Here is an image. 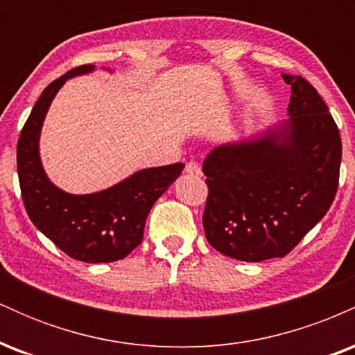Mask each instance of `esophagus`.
<instances>
[{
  "label": "esophagus",
  "mask_w": 355,
  "mask_h": 355,
  "mask_svg": "<svg viewBox=\"0 0 355 355\" xmlns=\"http://www.w3.org/2000/svg\"><path fill=\"white\" fill-rule=\"evenodd\" d=\"M185 172L190 173V175H195V177H200L202 168H200V165L197 164V162H189V164L185 165Z\"/></svg>",
  "instance_id": "1"
}]
</instances>
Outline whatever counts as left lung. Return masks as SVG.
Wrapping results in <instances>:
<instances>
[{
    "label": "left lung",
    "instance_id": "8db88e82",
    "mask_svg": "<svg viewBox=\"0 0 355 355\" xmlns=\"http://www.w3.org/2000/svg\"><path fill=\"white\" fill-rule=\"evenodd\" d=\"M282 78L292 89L287 120L215 146L202 166L205 237L242 262L287 255L324 218L339 187L342 144L327 105L302 76Z\"/></svg>",
    "mask_w": 355,
    "mask_h": 355
}]
</instances>
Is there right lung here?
Returning <instances> with one entry per match:
<instances>
[{"mask_svg": "<svg viewBox=\"0 0 355 355\" xmlns=\"http://www.w3.org/2000/svg\"><path fill=\"white\" fill-rule=\"evenodd\" d=\"M95 70V64H83L43 89L21 130L16 162L24 209L36 229L71 259L107 263L125 259L140 245L153 203L185 165L138 170L108 189L85 195L68 193L48 178L40 157V137L51 101L68 80Z\"/></svg>", "mask_w": 355, "mask_h": 355, "instance_id": "1", "label": "right lung"}]
</instances>
